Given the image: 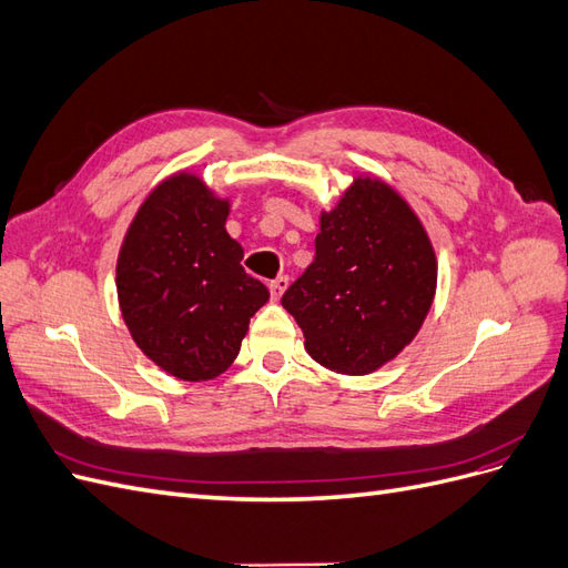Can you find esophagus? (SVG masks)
Instances as JSON below:
<instances>
[{
    "label": "esophagus",
    "instance_id": "34e87169",
    "mask_svg": "<svg viewBox=\"0 0 568 568\" xmlns=\"http://www.w3.org/2000/svg\"><path fill=\"white\" fill-rule=\"evenodd\" d=\"M286 286H288V277H277V280H272V282H270V294H272V301H280V298H282V294L286 291Z\"/></svg>",
    "mask_w": 568,
    "mask_h": 568
}]
</instances>
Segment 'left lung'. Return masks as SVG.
<instances>
[{
  "instance_id": "1",
  "label": "left lung",
  "mask_w": 568,
  "mask_h": 568,
  "mask_svg": "<svg viewBox=\"0 0 568 568\" xmlns=\"http://www.w3.org/2000/svg\"><path fill=\"white\" fill-rule=\"evenodd\" d=\"M438 284L432 239L412 205L363 173L320 213L315 261L286 288L305 351L324 369L372 374L422 329Z\"/></svg>"
}]
</instances>
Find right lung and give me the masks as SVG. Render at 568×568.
<instances>
[{"instance_id": "add662e5", "label": "right lung", "mask_w": 568, "mask_h": 568, "mask_svg": "<svg viewBox=\"0 0 568 568\" xmlns=\"http://www.w3.org/2000/svg\"><path fill=\"white\" fill-rule=\"evenodd\" d=\"M232 201L194 170L151 189L115 263L120 315L153 365L182 382L227 372L251 317L270 301L242 267L244 248L225 230Z\"/></svg>"}]
</instances>
